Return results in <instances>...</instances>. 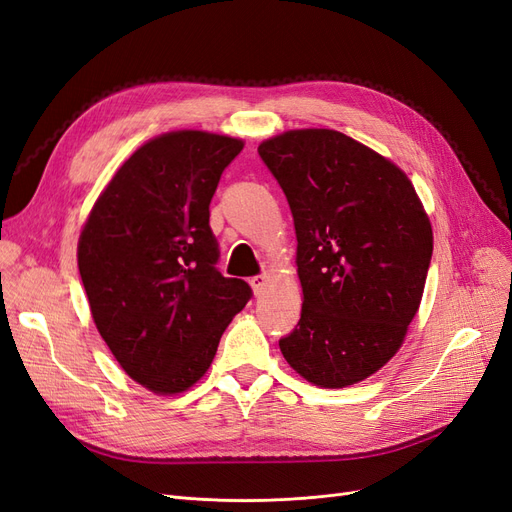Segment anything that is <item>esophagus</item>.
<instances>
[{
	"label": "esophagus",
	"mask_w": 512,
	"mask_h": 512,
	"mask_svg": "<svg viewBox=\"0 0 512 512\" xmlns=\"http://www.w3.org/2000/svg\"><path fill=\"white\" fill-rule=\"evenodd\" d=\"M252 290H254V294L256 297H262V294L267 292V284H269V277L267 275H256V277H252Z\"/></svg>",
	"instance_id": "1"
}]
</instances>
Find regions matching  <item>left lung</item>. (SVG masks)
Wrapping results in <instances>:
<instances>
[{
    "label": "left lung",
    "mask_w": 512,
    "mask_h": 512,
    "mask_svg": "<svg viewBox=\"0 0 512 512\" xmlns=\"http://www.w3.org/2000/svg\"><path fill=\"white\" fill-rule=\"evenodd\" d=\"M292 211L301 320L280 350L301 378L344 389L389 363L423 299L429 215L395 162L329 128L258 145Z\"/></svg>",
    "instance_id": "left-lung-1"
}]
</instances>
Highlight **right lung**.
I'll return each mask as SVG.
<instances>
[{"label": "right lung", "instance_id": "obj_1", "mask_svg": "<svg viewBox=\"0 0 512 512\" xmlns=\"http://www.w3.org/2000/svg\"><path fill=\"white\" fill-rule=\"evenodd\" d=\"M243 141L207 130L149 138L104 185L76 260L91 318L126 374L179 395L207 374L252 290L215 271L209 203Z\"/></svg>", "mask_w": 512, "mask_h": 512}]
</instances>
